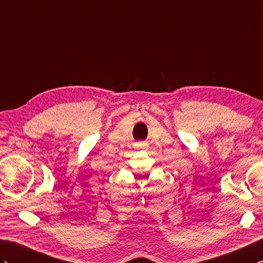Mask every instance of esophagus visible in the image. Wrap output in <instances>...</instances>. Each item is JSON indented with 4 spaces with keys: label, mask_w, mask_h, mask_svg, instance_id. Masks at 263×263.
I'll return each instance as SVG.
<instances>
[{
    "label": "esophagus",
    "mask_w": 263,
    "mask_h": 263,
    "mask_svg": "<svg viewBox=\"0 0 263 263\" xmlns=\"http://www.w3.org/2000/svg\"><path fill=\"white\" fill-rule=\"evenodd\" d=\"M134 145H136V148L138 150H145L146 148H148V143L146 142H137Z\"/></svg>",
    "instance_id": "obj_1"
}]
</instances>
